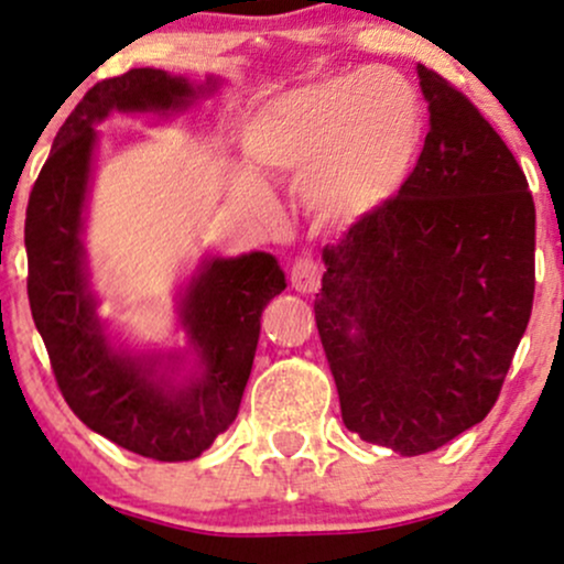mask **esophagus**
I'll return each instance as SVG.
<instances>
[{"instance_id": "1", "label": "esophagus", "mask_w": 564, "mask_h": 564, "mask_svg": "<svg viewBox=\"0 0 564 564\" xmlns=\"http://www.w3.org/2000/svg\"><path fill=\"white\" fill-rule=\"evenodd\" d=\"M290 282L299 293H316L319 290V265H316L312 258H303V261L293 263V271H290Z\"/></svg>"}]
</instances>
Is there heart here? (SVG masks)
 Segmentation results:
<instances>
[{
  "label": "heart",
  "mask_w": 564,
  "mask_h": 564,
  "mask_svg": "<svg viewBox=\"0 0 564 564\" xmlns=\"http://www.w3.org/2000/svg\"><path fill=\"white\" fill-rule=\"evenodd\" d=\"M423 106L400 74L362 72L299 87L252 117L248 149L263 167L313 173L308 197L330 218H365L413 175Z\"/></svg>",
  "instance_id": "heart-1"
}]
</instances>
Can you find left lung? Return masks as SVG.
<instances>
[{"mask_svg": "<svg viewBox=\"0 0 564 564\" xmlns=\"http://www.w3.org/2000/svg\"><path fill=\"white\" fill-rule=\"evenodd\" d=\"M429 135L389 205L322 250L314 316L349 432L432 453L496 404L530 322L535 205L477 106L419 63Z\"/></svg>", "mask_w": 564, "mask_h": 564, "instance_id": "left-lung-1", "label": "left lung"}]
</instances>
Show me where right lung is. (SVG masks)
<instances>
[{"label": "right lung", "instance_id": "right-lung-1", "mask_svg": "<svg viewBox=\"0 0 564 564\" xmlns=\"http://www.w3.org/2000/svg\"><path fill=\"white\" fill-rule=\"evenodd\" d=\"M162 68H132L87 90L55 135L26 207L29 303L63 400L87 429L154 460H194L237 419L261 314L288 282L271 252L202 258L178 293V322L194 354L132 351L98 316L85 250L98 124L119 113H181L218 93Z\"/></svg>", "mask_w": 564, "mask_h": 564}]
</instances>
